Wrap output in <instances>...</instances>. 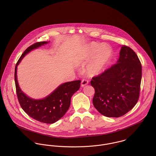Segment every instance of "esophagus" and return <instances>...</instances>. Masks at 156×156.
<instances>
[{"label": "esophagus", "mask_w": 156, "mask_h": 156, "mask_svg": "<svg viewBox=\"0 0 156 156\" xmlns=\"http://www.w3.org/2000/svg\"><path fill=\"white\" fill-rule=\"evenodd\" d=\"M88 83H89V82H88V80H87V79H82V83H81V86H82V87H85V85H88Z\"/></svg>", "instance_id": "esophagus-1"}]
</instances>
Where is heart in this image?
<instances>
[{"label":"heart","instance_id":"1","mask_svg":"<svg viewBox=\"0 0 156 156\" xmlns=\"http://www.w3.org/2000/svg\"><path fill=\"white\" fill-rule=\"evenodd\" d=\"M112 56V50L108 45L93 42L88 45L85 53L86 60L93 58L87 68L89 74L94 75L101 71Z\"/></svg>","mask_w":156,"mask_h":156}]
</instances>
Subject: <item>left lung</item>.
I'll return each instance as SVG.
<instances>
[{"instance_id": "8db88e82", "label": "left lung", "mask_w": 156, "mask_h": 156, "mask_svg": "<svg viewBox=\"0 0 156 156\" xmlns=\"http://www.w3.org/2000/svg\"><path fill=\"white\" fill-rule=\"evenodd\" d=\"M141 79L142 66L138 56L131 48L123 45L116 64L92 78L95 108L105 116H123L139 100Z\"/></svg>"}]
</instances>
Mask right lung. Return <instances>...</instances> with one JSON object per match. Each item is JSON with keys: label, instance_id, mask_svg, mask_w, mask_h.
<instances>
[{"label": "right lung", "instance_id": "right-lung-1", "mask_svg": "<svg viewBox=\"0 0 156 156\" xmlns=\"http://www.w3.org/2000/svg\"><path fill=\"white\" fill-rule=\"evenodd\" d=\"M47 43V41L37 42L25 50L16 64L14 77L18 100L23 110L37 121L46 124H53L61 119L68 110L71 103V98L80 88L81 80L63 83L44 98L34 100L23 92L17 80V67L24 56L32 50Z\"/></svg>", "mask_w": 156, "mask_h": 156}]
</instances>
